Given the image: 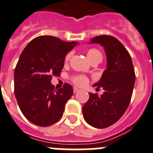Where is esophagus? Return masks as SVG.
I'll return each mask as SVG.
<instances>
[{"mask_svg": "<svg viewBox=\"0 0 153 153\" xmlns=\"http://www.w3.org/2000/svg\"><path fill=\"white\" fill-rule=\"evenodd\" d=\"M79 91V89H78V88H73V91H74V93H76V92H78V91Z\"/></svg>", "mask_w": 153, "mask_h": 153, "instance_id": "esophagus-1", "label": "esophagus"}]
</instances>
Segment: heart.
I'll use <instances>...</instances> for the list:
<instances>
[{
	"instance_id": "1",
	"label": "heart",
	"mask_w": 153,
	"mask_h": 153,
	"mask_svg": "<svg viewBox=\"0 0 153 153\" xmlns=\"http://www.w3.org/2000/svg\"><path fill=\"white\" fill-rule=\"evenodd\" d=\"M87 56L89 59V60L91 62H100L102 59V54L99 50L95 49V48H91L88 49L86 52ZM71 57V53H68L66 54L65 57V62H68ZM70 80L72 81V83L75 85L76 86L83 87L86 85L88 82V77L84 75H73L70 77Z\"/></svg>"
}]
</instances>
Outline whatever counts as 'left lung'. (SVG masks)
Returning <instances> with one entry per match:
<instances>
[{
	"instance_id": "left-lung-1",
	"label": "left lung",
	"mask_w": 153,
	"mask_h": 153,
	"mask_svg": "<svg viewBox=\"0 0 153 153\" xmlns=\"http://www.w3.org/2000/svg\"><path fill=\"white\" fill-rule=\"evenodd\" d=\"M100 44L107 56V69L94 86L102 88V95L90 93L82 108L85 120L96 128H105L118 122L128 109L134 86V68L126 48L111 35H100L91 39Z\"/></svg>"
}]
</instances>
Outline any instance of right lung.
Wrapping results in <instances>:
<instances>
[{
    "label": "right lung",
    "instance_id": "obj_1",
    "mask_svg": "<svg viewBox=\"0 0 153 153\" xmlns=\"http://www.w3.org/2000/svg\"><path fill=\"white\" fill-rule=\"evenodd\" d=\"M76 44L41 35L21 53L14 72V93L21 112L31 123L48 127L62 118L73 88L65 83L56 90L51 81L60 75L65 55Z\"/></svg>",
    "mask_w": 153,
    "mask_h": 153
}]
</instances>
